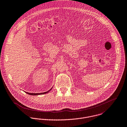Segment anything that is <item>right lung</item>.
<instances>
[{
    "instance_id": "obj_1",
    "label": "right lung",
    "mask_w": 127,
    "mask_h": 127,
    "mask_svg": "<svg viewBox=\"0 0 127 127\" xmlns=\"http://www.w3.org/2000/svg\"><path fill=\"white\" fill-rule=\"evenodd\" d=\"M50 91V90H49ZM49 92V91L48 92H44V93H28V92H26L29 95H42V94H46L48 92Z\"/></svg>"
}]
</instances>
